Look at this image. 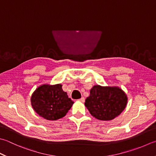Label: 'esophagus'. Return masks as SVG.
I'll return each instance as SVG.
<instances>
[{
    "label": "esophagus",
    "instance_id": "34e87169",
    "mask_svg": "<svg viewBox=\"0 0 156 156\" xmlns=\"http://www.w3.org/2000/svg\"><path fill=\"white\" fill-rule=\"evenodd\" d=\"M79 101H81V102H84V101H85V99L84 98V97H82V98H80V99H79Z\"/></svg>",
    "mask_w": 156,
    "mask_h": 156
}]
</instances>
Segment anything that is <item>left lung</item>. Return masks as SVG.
I'll use <instances>...</instances> for the list:
<instances>
[{
    "instance_id": "obj_1",
    "label": "left lung",
    "mask_w": 156,
    "mask_h": 156,
    "mask_svg": "<svg viewBox=\"0 0 156 156\" xmlns=\"http://www.w3.org/2000/svg\"><path fill=\"white\" fill-rule=\"evenodd\" d=\"M127 101L126 94L119 87L95 85L90 89L84 105L93 117L105 121L120 115L126 108Z\"/></svg>"
}]
</instances>
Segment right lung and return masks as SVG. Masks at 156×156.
<instances>
[{
	"instance_id": "right-lung-1",
	"label": "right lung",
	"mask_w": 156,
	"mask_h": 156,
	"mask_svg": "<svg viewBox=\"0 0 156 156\" xmlns=\"http://www.w3.org/2000/svg\"><path fill=\"white\" fill-rule=\"evenodd\" d=\"M30 101L34 110L48 120L64 117L74 103L61 84L41 85L33 93Z\"/></svg>"
}]
</instances>
